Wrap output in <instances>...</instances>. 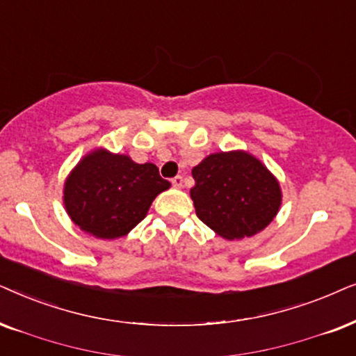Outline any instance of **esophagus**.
<instances>
[{
    "label": "esophagus",
    "instance_id": "esophagus-1",
    "mask_svg": "<svg viewBox=\"0 0 356 356\" xmlns=\"http://www.w3.org/2000/svg\"><path fill=\"white\" fill-rule=\"evenodd\" d=\"M170 182H172L174 187L181 188L184 186V177H182V175H175V177H172V181H170Z\"/></svg>",
    "mask_w": 356,
    "mask_h": 356
}]
</instances>
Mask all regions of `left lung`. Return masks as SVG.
Segmentation results:
<instances>
[{
  "label": "left lung",
  "mask_w": 356,
  "mask_h": 356,
  "mask_svg": "<svg viewBox=\"0 0 356 356\" xmlns=\"http://www.w3.org/2000/svg\"><path fill=\"white\" fill-rule=\"evenodd\" d=\"M197 216L225 239L257 234L277 215L282 191L268 169L244 151L210 154L192 169Z\"/></svg>",
  "instance_id": "8db88e82"
}]
</instances>
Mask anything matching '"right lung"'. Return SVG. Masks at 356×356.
Returning a JSON list of instances; mask_svg holds the SVG:
<instances>
[{"label":"right lung","instance_id":"obj_1","mask_svg":"<svg viewBox=\"0 0 356 356\" xmlns=\"http://www.w3.org/2000/svg\"><path fill=\"white\" fill-rule=\"evenodd\" d=\"M169 181L154 164L97 149L76 165L65 182V207L74 225L101 239L125 236L148 213Z\"/></svg>","mask_w":356,"mask_h":356}]
</instances>
